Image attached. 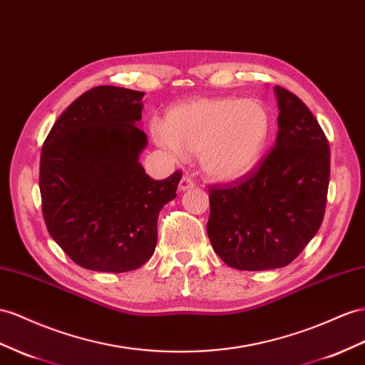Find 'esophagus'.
Listing matches in <instances>:
<instances>
[{
    "label": "esophagus",
    "mask_w": 365,
    "mask_h": 365,
    "mask_svg": "<svg viewBox=\"0 0 365 365\" xmlns=\"http://www.w3.org/2000/svg\"><path fill=\"white\" fill-rule=\"evenodd\" d=\"M195 186V182L191 179L188 175H183L182 180L179 182V190L180 191H186V190H191Z\"/></svg>",
    "instance_id": "esophagus-1"
}]
</instances>
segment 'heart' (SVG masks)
<instances>
[{"mask_svg":"<svg viewBox=\"0 0 365 365\" xmlns=\"http://www.w3.org/2000/svg\"><path fill=\"white\" fill-rule=\"evenodd\" d=\"M272 134V115L259 100L199 98L168 110L157 143L177 155H199L203 174L239 180L255 170Z\"/></svg>","mask_w":365,"mask_h":365,"instance_id":"1","label":"heart"}]
</instances>
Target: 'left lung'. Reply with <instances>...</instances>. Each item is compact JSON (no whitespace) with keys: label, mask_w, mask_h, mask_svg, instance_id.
Here are the masks:
<instances>
[{"label":"left lung","mask_w":365,"mask_h":365,"mask_svg":"<svg viewBox=\"0 0 365 365\" xmlns=\"http://www.w3.org/2000/svg\"><path fill=\"white\" fill-rule=\"evenodd\" d=\"M274 148L253 171L210 186L208 237L228 267L282 268L319 230L330 182V146L304 101L276 86Z\"/></svg>","instance_id":"obj_1"}]
</instances>
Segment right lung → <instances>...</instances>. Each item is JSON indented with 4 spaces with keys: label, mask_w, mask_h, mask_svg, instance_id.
Listing matches in <instances>:
<instances>
[{
    "label": "right lung",
    "mask_w": 365,
    "mask_h": 365,
    "mask_svg": "<svg viewBox=\"0 0 365 365\" xmlns=\"http://www.w3.org/2000/svg\"><path fill=\"white\" fill-rule=\"evenodd\" d=\"M145 93L97 86L72 101L46 137L40 160L49 235L77 265L105 273L142 267L154 255L158 212L182 173L149 177L138 157Z\"/></svg>",
    "instance_id": "right-lung-1"
}]
</instances>
